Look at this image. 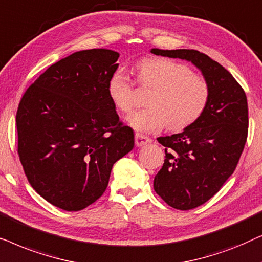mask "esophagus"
I'll return each instance as SVG.
<instances>
[{"mask_svg": "<svg viewBox=\"0 0 262 262\" xmlns=\"http://www.w3.org/2000/svg\"><path fill=\"white\" fill-rule=\"evenodd\" d=\"M151 142V139L149 137H146L144 135H141V134H136L135 136V143L137 146H143L145 144H148V143Z\"/></svg>", "mask_w": 262, "mask_h": 262, "instance_id": "1", "label": "esophagus"}]
</instances>
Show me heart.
Instances as JSON below:
<instances>
[{"label": "heart", "instance_id": "b5f03b06", "mask_svg": "<svg viewBox=\"0 0 262 262\" xmlns=\"http://www.w3.org/2000/svg\"><path fill=\"white\" fill-rule=\"evenodd\" d=\"M139 83L152 88L146 107L127 117V124L138 132H157L168 125L181 131L195 123L210 99V85L187 66L168 58H145L137 64ZM111 101L121 112L134 107V82L124 70L111 75L107 83Z\"/></svg>", "mask_w": 262, "mask_h": 262}]
</instances>
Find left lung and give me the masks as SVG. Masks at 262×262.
<instances>
[{
	"label": "left lung",
	"instance_id": "left-lung-1",
	"mask_svg": "<svg viewBox=\"0 0 262 262\" xmlns=\"http://www.w3.org/2000/svg\"><path fill=\"white\" fill-rule=\"evenodd\" d=\"M198 68L210 85L202 116L181 134L159 137L166 152L154 189L168 205L191 210L216 194L234 173L248 134V103L241 85L220 63L196 50L151 49Z\"/></svg>",
	"mask_w": 262,
	"mask_h": 262
}]
</instances>
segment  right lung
I'll list each match as a JSON object with an SVG mask.
<instances>
[{
  "label": "right lung",
  "mask_w": 262,
  "mask_h": 262,
  "mask_svg": "<svg viewBox=\"0 0 262 262\" xmlns=\"http://www.w3.org/2000/svg\"><path fill=\"white\" fill-rule=\"evenodd\" d=\"M119 53L82 50L58 60L27 89L16 112L17 152L32 187L66 211L103 194L113 164L135 145L107 83Z\"/></svg>",
  "instance_id": "add662e5"
}]
</instances>
